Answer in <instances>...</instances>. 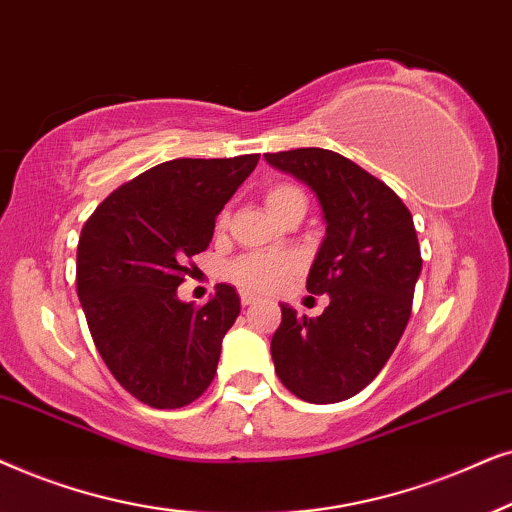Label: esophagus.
<instances>
[{
  "label": "esophagus",
  "instance_id": "esophagus-1",
  "mask_svg": "<svg viewBox=\"0 0 512 512\" xmlns=\"http://www.w3.org/2000/svg\"><path fill=\"white\" fill-rule=\"evenodd\" d=\"M241 302H243V306H250V304H255L257 302V295H252V292H241Z\"/></svg>",
  "mask_w": 512,
  "mask_h": 512
}]
</instances>
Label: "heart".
Masks as SVG:
<instances>
[{
  "label": "heart",
  "mask_w": 512,
  "mask_h": 512,
  "mask_svg": "<svg viewBox=\"0 0 512 512\" xmlns=\"http://www.w3.org/2000/svg\"><path fill=\"white\" fill-rule=\"evenodd\" d=\"M264 203L269 213L281 220L295 210H306V194L295 185L281 182L264 192ZM220 222H227V213L220 215ZM299 269V260L290 252H248L229 264L227 274L234 283L245 290L269 292L281 285L285 278Z\"/></svg>",
  "instance_id": "1"
}]
</instances>
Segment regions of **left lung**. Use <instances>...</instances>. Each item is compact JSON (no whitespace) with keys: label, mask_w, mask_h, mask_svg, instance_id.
Returning a JSON list of instances; mask_svg holds the SVG:
<instances>
[{"label":"left lung","mask_w":512,"mask_h":512,"mask_svg":"<svg viewBox=\"0 0 512 512\" xmlns=\"http://www.w3.org/2000/svg\"><path fill=\"white\" fill-rule=\"evenodd\" d=\"M264 159L318 196L327 229L306 290L330 295L316 318L281 304L271 358L297 398L339 403L377 377L403 337L421 274L417 229L400 196L342 154L302 147Z\"/></svg>","instance_id":"left-lung-1"}]
</instances>
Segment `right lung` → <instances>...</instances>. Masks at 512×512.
Here are the masks:
<instances>
[{"mask_svg": "<svg viewBox=\"0 0 512 512\" xmlns=\"http://www.w3.org/2000/svg\"><path fill=\"white\" fill-rule=\"evenodd\" d=\"M260 154L173 159L114 189L77 248V295L95 349L133 398L156 410L194 403L210 386L222 339L241 313L227 283L208 304L177 299L192 257Z\"/></svg>", "mask_w": 512, "mask_h": 512, "instance_id": "obj_1", "label": "right lung"}]
</instances>
